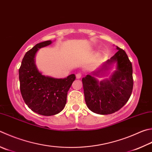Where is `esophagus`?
<instances>
[{
    "label": "esophagus",
    "mask_w": 152,
    "mask_h": 152,
    "mask_svg": "<svg viewBox=\"0 0 152 152\" xmlns=\"http://www.w3.org/2000/svg\"><path fill=\"white\" fill-rule=\"evenodd\" d=\"M82 73H80V72H78V73H77L76 74V78L77 79H79V78H80L81 77H82Z\"/></svg>",
    "instance_id": "obj_1"
}]
</instances>
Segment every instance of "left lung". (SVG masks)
I'll list each match as a JSON object with an SVG mask.
<instances>
[{
  "instance_id": "8db88e82",
  "label": "left lung",
  "mask_w": 152,
  "mask_h": 152,
  "mask_svg": "<svg viewBox=\"0 0 152 152\" xmlns=\"http://www.w3.org/2000/svg\"><path fill=\"white\" fill-rule=\"evenodd\" d=\"M118 52L103 63L100 68L82 78L85 102L91 111L107 115L117 112L128 101L133 89L132 65L124 50ZM114 64L117 70L109 78L99 81L95 76L106 75Z\"/></svg>"
}]
</instances>
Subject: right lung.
<instances>
[{"instance_id":"1","label":"right lung","mask_w":152,"mask_h":152,"mask_svg":"<svg viewBox=\"0 0 152 152\" xmlns=\"http://www.w3.org/2000/svg\"><path fill=\"white\" fill-rule=\"evenodd\" d=\"M51 40L36 45L24 55L19 68L20 92L24 102L38 114L53 115L60 113L66 104L68 91L75 80L74 74L64 78L43 75L35 64L38 50L52 44Z\"/></svg>"}]
</instances>
